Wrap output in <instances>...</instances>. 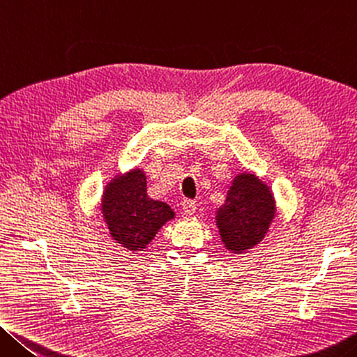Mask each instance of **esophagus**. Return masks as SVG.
I'll return each mask as SVG.
<instances>
[{
  "label": "esophagus",
  "mask_w": 357,
  "mask_h": 357,
  "mask_svg": "<svg viewBox=\"0 0 357 357\" xmlns=\"http://www.w3.org/2000/svg\"><path fill=\"white\" fill-rule=\"evenodd\" d=\"M196 208H197V206H196L195 201L186 199V201L182 202V210H183L185 215H195L196 213Z\"/></svg>",
  "instance_id": "obj_1"
}]
</instances>
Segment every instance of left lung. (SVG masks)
Segmentation results:
<instances>
[{
    "label": "left lung",
    "mask_w": 357,
    "mask_h": 357,
    "mask_svg": "<svg viewBox=\"0 0 357 357\" xmlns=\"http://www.w3.org/2000/svg\"><path fill=\"white\" fill-rule=\"evenodd\" d=\"M273 218L275 199L271 188L248 172L232 180L226 202L217 210L221 241L232 253H245L258 245Z\"/></svg>",
    "instance_id": "1"
}]
</instances>
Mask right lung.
Here are the masks:
<instances>
[{
    "instance_id": "obj_1",
    "label": "right lung",
    "mask_w": 357,
    "mask_h": 357,
    "mask_svg": "<svg viewBox=\"0 0 357 357\" xmlns=\"http://www.w3.org/2000/svg\"><path fill=\"white\" fill-rule=\"evenodd\" d=\"M101 212L110 237L130 251L147 248L175 215L166 202L149 197L147 177L139 167L110 180L102 195Z\"/></svg>"
}]
</instances>
